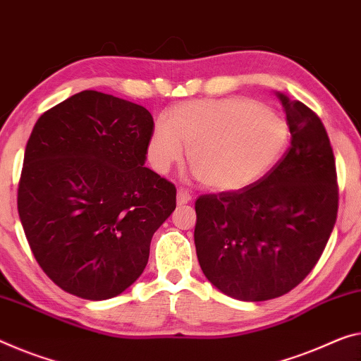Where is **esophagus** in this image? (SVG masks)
Returning a JSON list of instances; mask_svg holds the SVG:
<instances>
[{
    "label": "esophagus",
    "instance_id": "34e87169",
    "mask_svg": "<svg viewBox=\"0 0 361 361\" xmlns=\"http://www.w3.org/2000/svg\"><path fill=\"white\" fill-rule=\"evenodd\" d=\"M188 202H192L190 192L185 190V188H182V187L177 188V204H185Z\"/></svg>",
    "mask_w": 361,
    "mask_h": 361
}]
</instances>
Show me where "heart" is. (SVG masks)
I'll return each instance as SVG.
<instances>
[{
  "instance_id": "heart-1",
  "label": "heart",
  "mask_w": 361,
  "mask_h": 361,
  "mask_svg": "<svg viewBox=\"0 0 361 361\" xmlns=\"http://www.w3.org/2000/svg\"><path fill=\"white\" fill-rule=\"evenodd\" d=\"M188 145L197 179L216 192L242 190L277 163L287 145V126L274 111L250 98L197 99L176 106L154 124L147 157L168 173Z\"/></svg>"
}]
</instances>
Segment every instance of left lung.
Returning <instances> with one entry per match:
<instances>
[{"mask_svg": "<svg viewBox=\"0 0 361 361\" xmlns=\"http://www.w3.org/2000/svg\"><path fill=\"white\" fill-rule=\"evenodd\" d=\"M290 130L284 158L253 185L195 202L200 268L235 300L263 302L310 274L337 218L331 142L312 109L276 92Z\"/></svg>", "mask_w": 361, "mask_h": 361, "instance_id": "1", "label": "left lung"}]
</instances>
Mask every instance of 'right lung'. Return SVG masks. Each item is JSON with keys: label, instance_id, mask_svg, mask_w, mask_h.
I'll return each instance as SVG.
<instances>
[{"label": "right lung", "instance_id": "obj_1", "mask_svg": "<svg viewBox=\"0 0 361 361\" xmlns=\"http://www.w3.org/2000/svg\"><path fill=\"white\" fill-rule=\"evenodd\" d=\"M149 111L95 90L48 109L25 147L18 209L45 274L85 300H108L145 269L176 209V187L145 168Z\"/></svg>", "mask_w": 361, "mask_h": 361}]
</instances>
